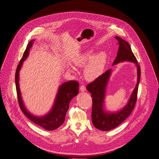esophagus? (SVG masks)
<instances>
[{
    "label": "esophagus",
    "instance_id": "esophagus-1",
    "mask_svg": "<svg viewBox=\"0 0 159 159\" xmlns=\"http://www.w3.org/2000/svg\"><path fill=\"white\" fill-rule=\"evenodd\" d=\"M80 90L81 92H84L86 90V87L85 85H81L80 87Z\"/></svg>",
    "mask_w": 159,
    "mask_h": 159
}]
</instances>
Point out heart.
Segmentation results:
<instances>
[{
    "label": "heart",
    "instance_id": "obj_1",
    "mask_svg": "<svg viewBox=\"0 0 159 159\" xmlns=\"http://www.w3.org/2000/svg\"><path fill=\"white\" fill-rule=\"evenodd\" d=\"M107 57L104 52H101L94 56L93 50H88L80 53L73 59V63L77 67L87 66L84 71L85 77L89 81H93L100 77L105 69ZM74 71L73 68L70 70Z\"/></svg>",
    "mask_w": 159,
    "mask_h": 159
}]
</instances>
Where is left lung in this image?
I'll return each instance as SVG.
<instances>
[{
  "instance_id": "left-lung-1",
  "label": "left lung",
  "mask_w": 159,
  "mask_h": 159,
  "mask_svg": "<svg viewBox=\"0 0 159 159\" xmlns=\"http://www.w3.org/2000/svg\"><path fill=\"white\" fill-rule=\"evenodd\" d=\"M115 38L118 40L120 46L113 65L125 61L135 63L137 67V83L126 106L116 113H108L103 108L106 87L111 73V69L107 70L98 79L87 85V89L91 94L93 98L92 122L96 128L103 131H108L116 127L130 115L137 102L141 75L140 67L129 43L120 37L115 36Z\"/></svg>"
}]
</instances>
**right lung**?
Listing matches in <instances>:
<instances>
[{"label":"right lung","mask_w":159,"mask_h":159,"mask_svg":"<svg viewBox=\"0 0 159 159\" xmlns=\"http://www.w3.org/2000/svg\"><path fill=\"white\" fill-rule=\"evenodd\" d=\"M34 40L30 41L24 51L23 56L20 60L15 74V83L18 95L19 107L24 114L32 122L43 127L48 130H53L59 127L64 123L67 110L69 108L71 99L79 93V84L75 80H70L63 83L58 88V91L51 111L46 115L39 117L31 114L25 107L21 98L19 84V71L22 67L24 61L29 56L30 49L32 48Z\"/></svg>","instance_id":"obj_1"}]
</instances>
